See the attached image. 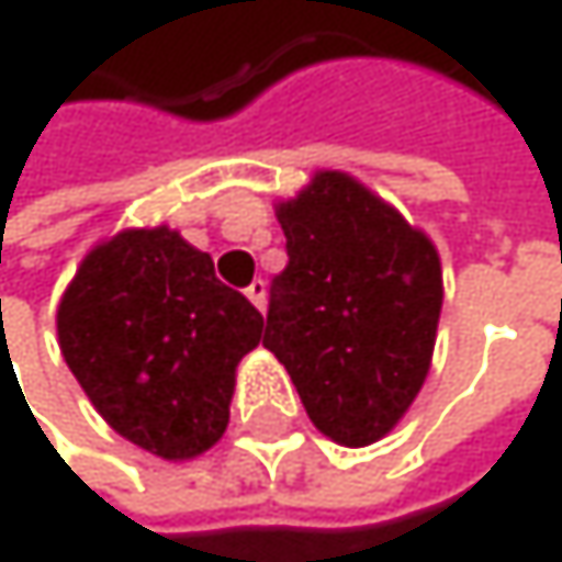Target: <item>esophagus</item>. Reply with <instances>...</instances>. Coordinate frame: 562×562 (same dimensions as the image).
<instances>
[{
    "label": "esophagus",
    "instance_id": "34e87169",
    "mask_svg": "<svg viewBox=\"0 0 562 562\" xmlns=\"http://www.w3.org/2000/svg\"><path fill=\"white\" fill-rule=\"evenodd\" d=\"M245 294H248V301H251L258 311H265V304H268V281H265V278H255V281L245 288Z\"/></svg>",
    "mask_w": 562,
    "mask_h": 562
}]
</instances>
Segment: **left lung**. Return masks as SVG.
Here are the masks:
<instances>
[{
    "mask_svg": "<svg viewBox=\"0 0 562 562\" xmlns=\"http://www.w3.org/2000/svg\"><path fill=\"white\" fill-rule=\"evenodd\" d=\"M278 222L288 265L271 281L265 347L321 434L368 447L427 378L443 301L437 251L340 171H321Z\"/></svg>",
    "mask_w": 562,
    "mask_h": 562,
    "instance_id": "8db88e82",
    "label": "left lung"
}]
</instances>
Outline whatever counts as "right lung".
Listing matches in <instances>:
<instances>
[{
    "label": "right lung",
    "instance_id": "1",
    "mask_svg": "<svg viewBox=\"0 0 562 562\" xmlns=\"http://www.w3.org/2000/svg\"><path fill=\"white\" fill-rule=\"evenodd\" d=\"M261 311L168 228L99 245L58 304V344L95 411L165 460L204 453L228 427L235 368Z\"/></svg>",
    "mask_w": 562,
    "mask_h": 562
}]
</instances>
